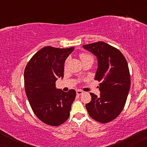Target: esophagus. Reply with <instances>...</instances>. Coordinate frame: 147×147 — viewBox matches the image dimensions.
<instances>
[{
    "label": "esophagus",
    "mask_w": 147,
    "mask_h": 147,
    "mask_svg": "<svg viewBox=\"0 0 147 147\" xmlns=\"http://www.w3.org/2000/svg\"><path fill=\"white\" fill-rule=\"evenodd\" d=\"M76 92H77V95H82V94L84 93L83 91L80 90H77V91H76Z\"/></svg>",
    "instance_id": "esophagus-1"
}]
</instances>
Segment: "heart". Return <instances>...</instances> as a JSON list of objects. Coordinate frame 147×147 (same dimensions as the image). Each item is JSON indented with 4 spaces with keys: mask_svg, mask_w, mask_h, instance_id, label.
<instances>
[{
    "mask_svg": "<svg viewBox=\"0 0 147 147\" xmlns=\"http://www.w3.org/2000/svg\"><path fill=\"white\" fill-rule=\"evenodd\" d=\"M90 57V55H86V54H82V55H80V58H81V59H82V61L88 58V57Z\"/></svg>",
    "mask_w": 147,
    "mask_h": 147,
    "instance_id": "obj_1",
    "label": "heart"
}]
</instances>
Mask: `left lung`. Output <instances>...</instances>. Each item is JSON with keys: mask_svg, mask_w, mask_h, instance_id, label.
I'll use <instances>...</instances> for the list:
<instances>
[{"mask_svg": "<svg viewBox=\"0 0 147 147\" xmlns=\"http://www.w3.org/2000/svg\"><path fill=\"white\" fill-rule=\"evenodd\" d=\"M97 57L95 80L99 84L100 96L90 93L91 101L86 104L88 112L97 122L107 123L122 112L131 87V77L125 57L117 48L99 41L82 45Z\"/></svg>", "mask_w": 147, "mask_h": 147, "instance_id": "8db88e82", "label": "left lung"}]
</instances>
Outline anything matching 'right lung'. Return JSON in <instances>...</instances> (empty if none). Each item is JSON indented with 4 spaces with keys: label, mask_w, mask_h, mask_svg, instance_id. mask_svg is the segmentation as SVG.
I'll return each mask as SVG.
<instances>
[{
    "label": "right lung",
    "mask_w": 147,
    "mask_h": 147,
    "mask_svg": "<svg viewBox=\"0 0 147 147\" xmlns=\"http://www.w3.org/2000/svg\"><path fill=\"white\" fill-rule=\"evenodd\" d=\"M75 48L46 46L38 51L27 64L24 72L27 97L36 117L50 126H59L68 119L76 92L57 89L55 82L63 79L64 63Z\"/></svg>",
    "instance_id": "add662e5"
}]
</instances>
